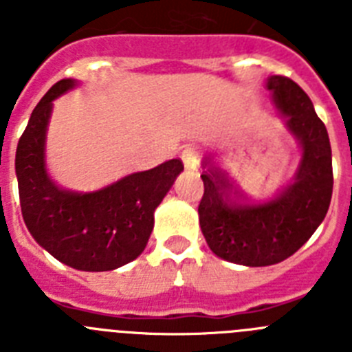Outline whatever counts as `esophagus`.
<instances>
[{
  "instance_id": "esophagus-1",
  "label": "esophagus",
  "mask_w": 352,
  "mask_h": 352,
  "mask_svg": "<svg viewBox=\"0 0 352 352\" xmlns=\"http://www.w3.org/2000/svg\"><path fill=\"white\" fill-rule=\"evenodd\" d=\"M182 160L186 169H195L199 164V155L194 148H185L182 153Z\"/></svg>"
}]
</instances>
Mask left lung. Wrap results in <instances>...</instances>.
<instances>
[{
  "label": "left lung",
  "instance_id": "obj_1",
  "mask_svg": "<svg viewBox=\"0 0 352 352\" xmlns=\"http://www.w3.org/2000/svg\"><path fill=\"white\" fill-rule=\"evenodd\" d=\"M268 89L303 148L294 183L268 201L245 203L231 194L217 170L201 174L199 223L206 243L219 257L243 266L276 264L303 247L324 220L333 192L328 132L309 95L284 76L270 77Z\"/></svg>",
  "mask_w": 352,
  "mask_h": 352
}]
</instances>
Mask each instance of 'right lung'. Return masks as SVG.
Returning a JSON list of instances; mask_svg holds the SVG:
<instances>
[{"mask_svg":"<svg viewBox=\"0 0 352 352\" xmlns=\"http://www.w3.org/2000/svg\"><path fill=\"white\" fill-rule=\"evenodd\" d=\"M74 84L58 80L33 109L19 139L21 211L33 238L56 259L82 272H109L141 256L153 231L155 208L183 170V162L173 158L89 194L56 186L43 164L45 129L52 100Z\"/></svg>","mask_w":352,"mask_h":352,"instance_id":"right-lung-1","label":"right lung"}]
</instances>
